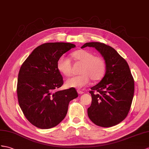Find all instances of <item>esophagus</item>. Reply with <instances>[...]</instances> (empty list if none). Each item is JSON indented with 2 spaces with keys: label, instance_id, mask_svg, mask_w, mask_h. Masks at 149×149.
<instances>
[{
  "label": "esophagus",
  "instance_id": "esophagus-1",
  "mask_svg": "<svg viewBox=\"0 0 149 149\" xmlns=\"http://www.w3.org/2000/svg\"><path fill=\"white\" fill-rule=\"evenodd\" d=\"M77 92H78L79 94H83V93H84L83 91H81V90H77Z\"/></svg>",
  "mask_w": 149,
  "mask_h": 149
}]
</instances>
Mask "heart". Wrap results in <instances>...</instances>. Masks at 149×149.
Listing matches in <instances>:
<instances>
[{"label":"heart","instance_id":"heart-1","mask_svg":"<svg viewBox=\"0 0 149 149\" xmlns=\"http://www.w3.org/2000/svg\"><path fill=\"white\" fill-rule=\"evenodd\" d=\"M74 59L82 63L80 68L81 74L69 78L66 85L70 88H81L90 82V79L99 81L105 74L106 64L102 57L94 56V54L86 50H79L72 54ZM57 68L61 74L70 77L71 74V63L65 56H61L57 62Z\"/></svg>","mask_w":149,"mask_h":149}]
</instances>
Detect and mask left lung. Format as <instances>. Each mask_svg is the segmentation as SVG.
<instances>
[{
    "mask_svg": "<svg viewBox=\"0 0 149 149\" xmlns=\"http://www.w3.org/2000/svg\"><path fill=\"white\" fill-rule=\"evenodd\" d=\"M92 47L103 56L106 73L89 92L92 95L88 116L94 124L111 127L126 118L132 106L135 83L126 60L111 46L100 42H88L81 48Z\"/></svg>",
    "mask_w": 149,
    "mask_h": 149,
    "instance_id": "obj_1",
    "label": "left lung"
}]
</instances>
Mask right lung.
I'll return each instance as SVG.
<instances>
[{
	"mask_svg": "<svg viewBox=\"0 0 149 149\" xmlns=\"http://www.w3.org/2000/svg\"><path fill=\"white\" fill-rule=\"evenodd\" d=\"M75 47L70 43H43L21 65L16 90L18 102L24 116L38 128L59 124L66 116L69 103L78 96L74 88L57 90L63 85L57 61Z\"/></svg>",
	"mask_w": 149,
	"mask_h": 149,
	"instance_id": "add662e5",
	"label": "right lung"
}]
</instances>
